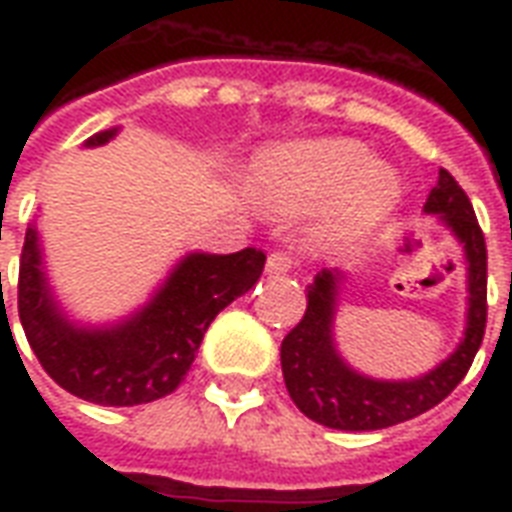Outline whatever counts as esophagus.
Segmentation results:
<instances>
[{"label":"esophagus","instance_id":"34e87169","mask_svg":"<svg viewBox=\"0 0 512 512\" xmlns=\"http://www.w3.org/2000/svg\"><path fill=\"white\" fill-rule=\"evenodd\" d=\"M293 268V257L288 252H271L266 260V271L268 274H288Z\"/></svg>","mask_w":512,"mask_h":512}]
</instances>
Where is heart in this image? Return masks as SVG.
Here are the masks:
<instances>
[{
	"label": "heart",
	"mask_w": 512,
	"mask_h": 512,
	"mask_svg": "<svg viewBox=\"0 0 512 512\" xmlns=\"http://www.w3.org/2000/svg\"><path fill=\"white\" fill-rule=\"evenodd\" d=\"M260 191L282 211L337 205L323 227L326 241H340L381 222L400 200V175L389 164L367 161L354 139H315L268 153L257 169Z\"/></svg>",
	"instance_id": "b5f03b06"
}]
</instances>
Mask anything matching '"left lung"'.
<instances>
[{
  "mask_svg": "<svg viewBox=\"0 0 512 512\" xmlns=\"http://www.w3.org/2000/svg\"><path fill=\"white\" fill-rule=\"evenodd\" d=\"M425 213H439L466 252L469 312L461 345L436 370L411 381H378L356 373L337 354L332 337L340 271H326L307 285V312L282 340V376L304 417L337 430H381L439 406L469 373L483 343L488 318V252L466 191L447 169L430 189Z\"/></svg>",
  "mask_w": 512,
  "mask_h": 512,
  "instance_id": "left-lung-1",
  "label": "left lung"
}]
</instances>
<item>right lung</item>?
Here are the masks:
<instances>
[{"mask_svg":"<svg viewBox=\"0 0 512 512\" xmlns=\"http://www.w3.org/2000/svg\"><path fill=\"white\" fill-rule=\"evenodd\" d=\"M115 134L117 128L98 131L84 145H106ZM263 266L266 255L255 246L233 255L191 252L128 321L84 329L51 296L38 230L29 227L18 266V318L38 362L62 389L98 406H139L178 389L213 318L255 285Z\"/></svg>","mask_w":512,"mask_h":512,"instance_id":"add662e5","label":"right lung"}]
</instances>
